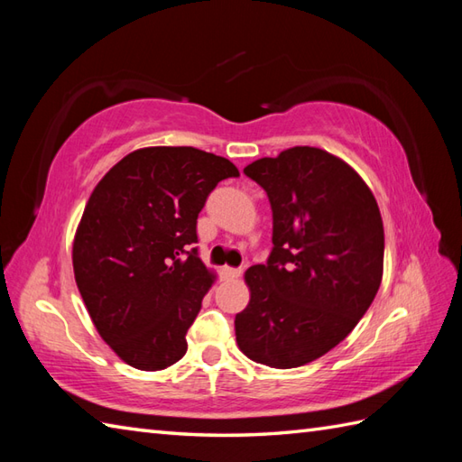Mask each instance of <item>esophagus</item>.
Wrapping results in <instances>:
<instances>
[{"label": "esophagus", "instance_id": "obj_1", "mask_svg": "<svg viewBox=\"0 0 462 462\" xmlns=\"http://www.w3.org/2000/svg\"><path fill=\"white\" fill-rule=\"evenodd\" d=\"M240 273H242L240 268H230V266H224V268H222V278H224V280L240 278Z\"/></svg>", "mask_w": 462, "mask_h": 462}]
</instances>
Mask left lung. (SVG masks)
Listing matches in <instances>:
<instances>
[{
  "instance_id": "left-lung-1",
  "label": "left lung",
  "mask_w": 462,
  "mask_h": 462,
  "mask_svg": "<svg viewBox=\"0 0 462 462\" xmlns=\"http://www.w3.org/2000/svg\"><path fill=\"white\" fill-rule=\"evenodd\" d=\"M244 172L270 199L273 250L244 273L250 301L234 319L238 347L268 367L306 365L349 336L381 286L379 206L346 161L316 146H293Z\"/></svg>"
}]
</instances>
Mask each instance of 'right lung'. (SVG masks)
Here are the masks:
<instances>
[{"mask_svg": "<svg viewBox=\"0 0 462 462\" xmlns=\"http://www.w3.org/2000/svg\"><path fill=\"white\" fill-rule=\"evenodd\" d=\"M238 169L194 146H146L106 172L73 240V272L103 341L134 369L186 353V331L216 276L190 250L214 186Z\"/></svg>", "mask_w": 462, "mask_h": 462, "instance_id": "right-lung-1", "label": "right lung"}]
</instances>
